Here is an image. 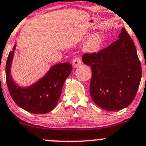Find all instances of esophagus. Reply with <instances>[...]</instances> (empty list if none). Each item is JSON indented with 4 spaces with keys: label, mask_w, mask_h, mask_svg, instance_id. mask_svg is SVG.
<instances>
[{
    "label": "esophagus",
    "mask_w": 146,
    "mask_h": 146,
    "mask_svg": "<svg viewBox=\"0 0 146 146\" xmlns=\"http://www.w3.org/2000/svg\"><path fill=\"white\" fill-rule=\"evenodd\" d=\"M81 65H82V61H81V58H76L73 60V67L75 68L77 67H79Z\"/></svg>",
    "instance_id": "1"
}]
</instances>
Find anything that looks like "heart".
<instances>
[{
	"mask_svg": "<svg viewBox=\"0 0 146 146\" xmlns=\"http://www.w3.org/2000/svg\"><path fill=\"white\" fill-rule=\"evenodd\" d=\"M104 43V38L100 32H94L90 35L84 44L83 50L86 53L94 54L99 52Z\"/></svg>",
	"mask_w": 146,
	"mask_h": 146,
	"instance_id": "heart-1",
	"label": "heart"
}]
</instances>
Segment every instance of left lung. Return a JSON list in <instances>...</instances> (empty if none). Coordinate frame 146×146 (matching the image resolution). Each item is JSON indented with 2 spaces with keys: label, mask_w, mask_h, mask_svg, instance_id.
Instances as JSON below:
<instances>
[{
  "label": "left lung",
  "mask_w": 146,
  "mask_h": 146,
  "mask_svg": "<svg viewBox=\"0 0 146 146\" xmlns=\"http://www.w3.org/2000/svg\"><path fill=\"white\" fill-rule=\"evenodd\" d=\"M82 60L92 69L90 94L96 105L117 111L131 104L142 69L134 42L125 28L118 40L98 53L84 54Z\"/></svg>",
  "instance_id": "left-lung-1"
}]
</instances>
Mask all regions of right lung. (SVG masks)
Here are the masks:
<instances>
[{
	"label": "right lung",
	"instance_id": "obj_1",
	"mask_svg": "<svg viewBox=\"0 0 146 146\" xmlns=\"http://www.w3.org/2000/svg\"><path fill=\"white\" fill-rule=\"evenodd\" d=\"M16 43L9 52L5 76L11 96L18 106L34 114H46L56 107L60 96L65 80L72 71L70 62L54 65L37 81L27 86L16 84L11 76L13 62Z\"/></svg>",
	"mask_w": 146,
	"mask_h": 146
}]
</instances>
